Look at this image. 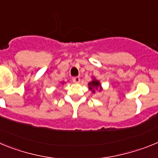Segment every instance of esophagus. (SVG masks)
<instances>
[{"instance_id": "obj_1", "label": "esophagus", "mask_w": 158, "mask_h": 158, "mask_svg": "<svg viewBox=\"0 0 158 158\" xmlns=\"http://www.w3.org/2000/svg\"><path fill=\"white\" fill-rule=\"evenodd\" d=\"M80 77H75L73 78V81L74 82V83H79L80 82Z\"/></svg>"}]
</instances>
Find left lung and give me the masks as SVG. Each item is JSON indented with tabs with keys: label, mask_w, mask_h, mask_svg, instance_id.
<instances>
[{
	"label": "left lung",
	"mask_w": 158,
	"mask_h": 158,
	"mask_svg": "<svg viewBox=\"0 0 158 158\" xmlns=\"http://www.w3.org/2000/svg\"><path fill=\"white\" fill-rule=\"evenodd\" d=\"M92 78H93V80H92L88 84V85H89V89L91 90L92 93H95L96 90H98V89L100 92L102 91V90H103V88H102L101 84H100V81H98L95 77H92Z\"/></svg>",
	"instance_id": "obj_1"
}]
</instances>
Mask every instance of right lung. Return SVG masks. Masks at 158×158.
Instances as JSON below:
<instances>
[{"label":"right lung","mask_w":158,"mask_h":158,"mask_svg":"<svg viewBox=\"0 0 158 158\" xmlns=\"http://www.w3.org/2000/svg\"><path fill=\"white\" fill-rule=\"evenodd\" d=\"M65 82H64V81H62V85H63V84H65Z\"/></svg>","instance_id":"obj_1"}]
</instances>
